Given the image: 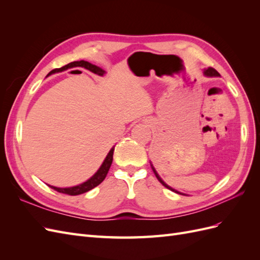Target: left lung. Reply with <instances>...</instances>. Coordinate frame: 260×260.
I'll return each mask as SVG.
<instances>
[{"instance_id":"8db88e82","label":"left lung","mask_w":260,"mask_h":260,"mask_svg":"<svg viewBox=\"0 0 260 260\" xmlns=\"http://www.w3.org/2000/svg\"><path fill=\"white\" fill-rule=\"evenodd\" d=\"M204 74H205V75H206V76H208V77H218V76H220V75H219V73L217 72V70H216L215 68H212V67H209V68H207V69L204 70ZM152 168H153V167H152ZM153 170H154V172H155V176H156V178L158 179L159 182H160L165 187H167V188H169V190L174 191V192H177V191H175V190H174V188H171L170 186H168L166 183L164 182V181L159 178V176L157 175V172H156V170H155L154 168H153ZM177 193H179V192H177Z\"/></svg>"}]
</instances>
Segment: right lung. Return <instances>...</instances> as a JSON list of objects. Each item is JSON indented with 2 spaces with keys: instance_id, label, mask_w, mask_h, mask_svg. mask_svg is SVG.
<instances>
[{
  "instance_id": "obj_1",
  "label": "right lung",
  "mask_w": 260,
  "mask_h": 260,
  "mask_svg": "<svg viewBox=\"0 0 260 260\" xmlns=\"http://www.w3.org/2000/svg\"><path fill=\"white\" fill-rule=\"evenodd\" d=\"M73 67H83L85 69L90 70V72H92L94 74H98L100 76L104 74V70H102L100 67L91 64V62H89V61L80 60V61H72V62H69V64L62 66L60 68H55V69L52 70V72L49 73L48 76H50L52 74H55V73L62 72V70H66L68 68H73ZM113 155H114V148H112L111 151H109V153L106 156L105 160L103 161V164H102V166L100 167V169L96 171V174L94 175L93 177H91L88 181H85V182L82 183V184L76 185V186H73V187H55V186H52V185H49V186L52 187L53 190L57 191L59 193H64V194L73 195V196L88 192V191L92 190V188L98 186L100 183L103 182V180L106 178L107 172H108L109 168H111V165L113 162Z\"/></svg>"
}]
</instances>
